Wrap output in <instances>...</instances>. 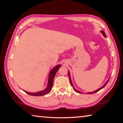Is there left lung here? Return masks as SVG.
Returning <instances> with one entry per match:
<instances>
[{
	"instance_id": "8db88e82",
	"label": "left lung",
	"mask_w": 123,
	"mask_h": 123,
	"mask_svg": "<svg viewBox=\"0 0 123 123\" xmlns=\"http://www.w3.org/2000/svg\"><path fill=\"white\" fill-rule=\"evenodd\" d=\"M101 33L102 34H103V36H105V37H106V35H105V32L104 31H101ZM68 76H69V81H70V84H71V86L73 87V89L76 92H77V93H82L81 92H80V91H78L77 90V89H76L75 88H74V86H73V84H72V81H71V78H70V73L68 72ZM109 80H110V78L108 79V80L107 81H106V82L105 83V85H104V86H103V87H101V88H99V89H98L97 90H96V91H94V92H88V94H93V93H96V92H98V91H99L100 90V89H101L102 88H103L104 87H105L106 85V84H107L108 83V82H109Z\"/></svg>"
}]
</instances>
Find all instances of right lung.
Returning a JSON list of instances; mask_svg holds the SVG:
<instances>
[{
	"label": "right lung",
	"mask_w": 123,
	"mask_h": 123,
	"mask_svg": "<svg viewBox=\"0 0 123 123\" xmlns=\"http://www.w3.org/2000/svg\"><path fill=\"white\" fill-rule=\"evenodd\" d=\"M61 67V65L60 64H58L56 66H55V67H54L53 69L51 70L50 72L49 75V78H48V85L47 88L43 91H39L38 92L36 93H30V92H28L25 91H24L25 92L29 95H32V96H42V95H46L48 94L50 91H51L52 87L53 86V81L54 77L56 73L58 70L59 69V68Z\"/></svg>",
	"instance_id": "right-lung-1"
}]
</instances>
